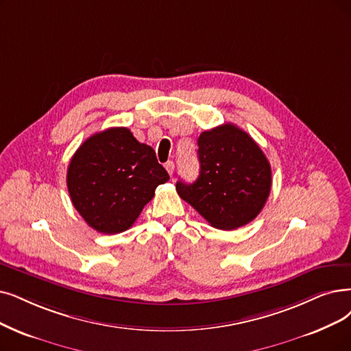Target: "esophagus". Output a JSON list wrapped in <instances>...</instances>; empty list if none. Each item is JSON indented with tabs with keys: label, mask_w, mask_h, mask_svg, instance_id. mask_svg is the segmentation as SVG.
<instances>
[{
	"label": "esophagus",
	"mask_w": 351,
	"mask_h": 351,
	"mask_svg": "<svg viewBox=\"0 0 351 351\" xmlns=\"http://www.w3.org/2000/svg\"><path fill=\"white\" fill-rule=\"evenodd\" d=\"M165 170L168 171V174L173 176L174 174V162L173 161H167L165 162Z\"/></svg>",
	"instance_id": "34e87169"
}]
</instances>
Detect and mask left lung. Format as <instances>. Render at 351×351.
<instances>
[{
	"label": "left lung",
	"instance_id": "1",
	"mask_svg": "<svg viewBox=\"0 0 351 351\" xmlns=\"http://www.w3.org/2000/svg\"><path fill=\"white\" fill-rule=\"evenodd\" d=\"M197 145L200 174L193 184L177 181L178 195L216 229L245 226L268 200L272 186L268 158L233 123L202 132Z\"/></svg>",
	"mask_w": 351,
	"mask_h": 351
}]
</instances>
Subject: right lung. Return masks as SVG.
<instances>
[{"instance_id": "right-lung-1", "label": "right lung", "mask_w": 351, "mask_h": 351, "mask_svg": "<svg viewBox=\"0 0 351 351\" xmlns=\"http://www.w3.org/2000/svg\"><path fill=\"white\" fill-rule=\"evenodd\" d=\"M168 180L156 151L123 127L89 136L67 167L70 200L92 229L106 234L130 229Z\"/></svg>"}]
</instances>
